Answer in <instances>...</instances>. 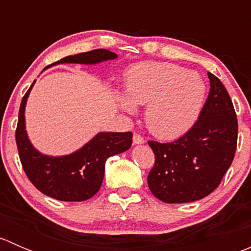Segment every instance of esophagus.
I'll use <instances>...</instances> for the list:
<instances>
[{"mask_svg": "<svg viewBox=\"0 0 251 251\" xmlns=\"http://www.w3.org/2000/svg\"><path fill=\"white\" fill-rule=\"evenodd\" d=\"M133 144H143L144 143V138L140 135H133Z\"/></svg>", "mask_w": 251, "mask_h": 251, "instance_id": "esophagus-1", "label": "esophagus"}]
</instances>
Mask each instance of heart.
<instances>
[{"label": "heart", "instance_id": "b5f03b06", "mask_svg": "<svg viewBox=\"0 0 251 251\" xmlns=\"http://www.w3.org/2000/svg\"><path fill=\"white\" fill-rule=\"evenodd\" d=\"M126 93L115 91L119 107L135 114L144 105L148 130L161 140H174L188 132L203 109L206 86L196 72L168 62H144L130 68Z\"/></svg>", "mask_w": 251, "mask_h": 251}]
</instances>
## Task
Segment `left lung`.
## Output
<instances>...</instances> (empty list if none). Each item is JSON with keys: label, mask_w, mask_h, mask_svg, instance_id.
<instances>
[{"label": "left lung", "mask_w": 251, "mask_h": 251, "mask_svg": "<svg viewBox=\"0 0 251 251\" xmlns=\"http://www.w3.org/2000/svg\"><path fill=\"white\" fill-rule=\"evenodd\" d=\"M210 92L193 127L171 143L149 141L155 164L148 187L164 203H192L219 187L233 161L238 121L228 92L211 73Z\"/></svg>", "instance_id": "1"}]
</instances>
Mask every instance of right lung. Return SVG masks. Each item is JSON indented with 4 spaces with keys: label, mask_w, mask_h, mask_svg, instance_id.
Wrapping results in <instances>:
<instances>
[{
    "label": "right lung",
    "mask_w": 251,
    "mask_h": 251,
    "mask_svg": "<svg viewBox=\"0 0 251 251\" xmlns=\"http://www.w3.org/2000/svg\"><path fill=\"white\" fill-rule=\"evenodd\" d=\"M116 53L108 50L68 55L47 68L65 63L93 65L114 60ZM35 81L22 100L16 140L23 169L31 183L46 196L62 201H83L92 198L102 186L105 161L109 156L130 149L131 132H98L81 148L67 155L52 156L37 151L29 140L25 126V107Z\"/></svg>",
    "instance_id": "obj_1"
}]
</instances>
